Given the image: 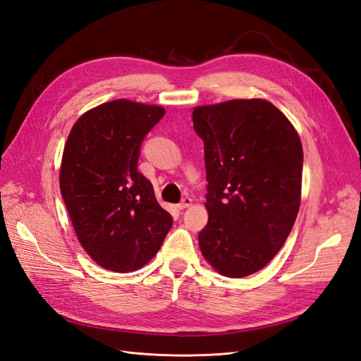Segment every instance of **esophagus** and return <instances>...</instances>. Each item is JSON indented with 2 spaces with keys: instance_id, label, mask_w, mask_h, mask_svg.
<instances>
[{
  "instance_id": "34e87169",
  "label": "esophagus",
  "mask_w": 361,
  "mask_h": 361,
  "mask_svg": "<svg viewBox=\"0 0 361 361\" xmlns=\"http://www.w3.org/2000/svg\"><path fill=\"white\" fill-rule=\"evenodd\" d=\"M191 203H192V200H191L190 197H185V199H182V202L178 204V207H179V209H187V207L191 206Z\"/></svg>"
}]
</instances>
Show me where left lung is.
I'll return each mask as SVG.
<instances>
[{
  "label": "left lung",
  "instance_id": "8db88e82",
  "mask_svg": "<svg viewBox=\"0 0 361 361\" xmlns=\"http://www.w3.org/2000/svg\"><path fill=\"white\" fill-rule=\"evenodd\" d=\"M204 143L207 224L203 257L243 279L274 259L301 204L302 146L297 129L267 99H232L192 110Z\"/></svg>",
  "mask_w": 361,
  "mask_h": 361
}]
</instances>
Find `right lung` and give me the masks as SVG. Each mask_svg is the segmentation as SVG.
Listing matches in <instances>:
<instances>
[{
  "label": "right lung",
  "instance_id": "obj_1",
  "mask_svg": "<svg viewBox=\"0 0 361 361\" xmlns=\"http://www.w3.org/2000/svg\"><path fill=\"white\" fill-rule=\"evenodd\" d=\"M164 114L161 105L105 102L76 120L64 145V204L85 253L105 269L145 267L173 224L154 185L137 171L141 141Z\"/></svg>",
  "mask_w": 361,
  "mask_h": 361
}]
</instances>
